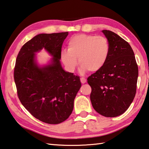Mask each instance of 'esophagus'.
I'll return each mask as SVG.
<instances>
[{"label":"esophagus","mask_w":149,"mask_h":149,"mask_svg":"<svg viewBox=\"0 0 149 149\" xmlns=\"http://www.w3.org/2000/svg\"><path fill=\"white\" fill-rule=\"evenodd\" d=\"M86 79H85V78H84V77L81 78V83L84 84L86 83Z\"/></svg>","instance_id":"esophagus-1"}]
</instances>
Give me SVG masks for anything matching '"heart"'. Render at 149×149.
Masks as SVG:
<instances>
[{"label": "heart", "mask_w": 149, "mask_h": 149, "mask_svg": "<svg viewBox=\"0 0 149 149\" xmlns=\"http://www.w3.org/2000/svg\"><path fill=\"white\" fill-rule=\"evenodd\" d=\"M110 53V45L104 36L77 34L68 42V49L61 51V57L67 68L74 70L78 61L81 64L80 72H98L106 64Z\"/></svg>", "instance_id": "b5f03b06"}]
</instances>
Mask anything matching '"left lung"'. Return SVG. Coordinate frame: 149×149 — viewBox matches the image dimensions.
Listing matches in <instances>:
<instances>
[{
  "mask_svg": "<svg viewBox=\"0 0 149 149\" xmlns=\"http://www.w3.org/2000/svg\"><path fill=\"white\" fill-rule=\"evenodd\" d=\"M110 45L105 66L87 79L96 112L106 117L119 116L128 109L136 93L138 67L130 44L115 32L103 30Z\"/></svg>",
  "mask_w": 149,
  "mask_h": 149,
  "instance_id": "left-lung-1",
  "label": "left lung"
}]
</instances>
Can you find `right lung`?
<instances>
[{
	"instance_id": "right-lung-1",
	"label": "right lung",
	"mask_w": 149,
	"mask_h": 149,
	"mask_svg": "<svg viewBox=\"0 0 149 149\" xmlns=\"http://www.w3.org/2000/svg\"><path fill=\"white\" fill-rule=\"evenodd\" d=\"M68 35V32L38 34L23 45L16 58L14 81L19 99L32 116L47 124H59L70 117L81 86L79 77L66 72L60 61ZM43 48L52 58L40 65L36 53Z\"/></svg>"
}]
</instances>
